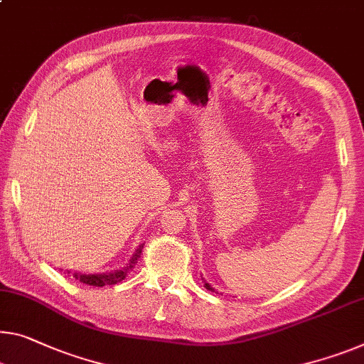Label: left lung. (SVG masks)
<instances>
[{
  "instance_id": "left-lung-1",
  "label": "left lung",
  "mask_w": 364,
  "mask_h": 364,
  "mask_svg": "<svg viewBox=\"0 0 364 364\" xmlns=\"http://www.w3.org/2000/svg\"><path fill=\"white\" fill-rule=\"evenodd\" d=\"M203 282H205V288H206V289H210V291H215V288L211 287L210 283H206V279H203Z\"/></svg>"
}]
</instances>
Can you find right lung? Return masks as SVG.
Returning <instances> with one entry per match:
<instances>
[{"instance_id":"add662e5","label":"right lung","mask_w":364,"mask_h":364,"mask_svg":"<svg viewBox=\"0 0 364 364\" xmlns=\"http://www.w3.org/2000/svg\"><path fill=\"white\" fill-rule=\"evenodd\" d=\"M143 245L144 244H139L138 249L133 252L132 259L128 260V264L125 267L119 268V270H114V272H105V273H82V272H71V270H66L68 273V277H73L77 282L89 284V287H105V284H117L120 283L122 279H125V277L130 273V270L139 259V255H141V250H143Z\"/></svg>"}]
</instances>
